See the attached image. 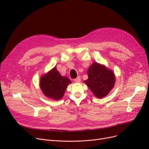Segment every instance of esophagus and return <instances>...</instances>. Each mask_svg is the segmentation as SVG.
Segmentation results:
<instances>
[{
  "instance_id": "34e87169",
  "label": "esophagus",
  "mask_w": 149,
  "mask_h": 149,
  "mask_svg": "<svg viewBox=\"0 0 149 149\" xmlns=\"http://www.w3.org/2000/svg\"><path fill=\"white\" fill-rule=\"evenodd\" d=\"M74 81L75 82H76V83H78V82H80V81H81V77L79 76H78L77 78H75L74 79Z\"/></svg>"
}]
</instances>
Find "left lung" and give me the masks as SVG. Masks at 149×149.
Returning <instances> with one entry per match:
<instances>
[{"instance_id": "1", "label": "left lung", "mask_w": 149, "mask_h": 149, "mask_svg": "<svg viewBox=\"0 0 149 149\" xmlns=\"http://www.w3.org/2000/svg\"><path fill=\"white\" fill-rule=\"evenodd\" d=\"M88 75V79L84 82L98 98L106 96L114 86L115 76L113 72L97 63H94L89 68Z\"/></svg>"}]
</instances>
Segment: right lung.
Segmentation results:
<instances>
[{
	"mask_svg": "<svg viewBox=\"0 0 149 149\" xmlns=\"http://www.w3.org/2000/svg\"><path fill=\"white\" fill-rule=\"evenodd\" d=\"M71 83L68 78L61 76L55 67L47 74L42 76L40 85L45 95L58 100L63 96L67 86Z\"/></svg>",
	"mask_w": 149,
	"mask_h": 149,
	"instance_id": "add662e5",
	"label": "right lung"
}]
</instances>
